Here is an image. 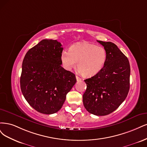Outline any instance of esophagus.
Wrapping results in <instances>:
<instances>
[{
  "label": "esophagus",
  "instance_id": "34e87169",
  "mask_svg": "<svg viewBox=\"0 0 147 147\" xmlns=\"http://www.w3.org/2000/svg\"><path fill=\"white\" fill-rule=\"evenodd\" d=\"M76 78L77 81H80V80H82V79H81V78H79V77H78V76H76Z\"/></svg>",
  "mask_w": 147,
  "mask_h": 147
}]
</instances>
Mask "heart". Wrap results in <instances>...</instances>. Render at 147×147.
Segmentation results:
<instances>
[{"mask_svg":"<svg viewBox=\"0 0 147 147\" xmlns=\"http://www.w3.org/2000/svg\"><path fill=\"white\" fill-rule=\"evenodd\" d=\"M107 60L106 50L102 46L88 42H79L71 46L69 51L60 54V61L67 70L77 65L84 77L91 78L98 74L105 67Z\"/></svg>","mask_w":147,"mask_h":147,"instance_id":"heart-1","label":"heart"}]
</instances>
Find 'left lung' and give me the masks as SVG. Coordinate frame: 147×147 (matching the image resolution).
<instances>
[{"label":"left lung","mask_w":147,"mask_h":147,"mask_svg":"<svg viewBox=\"0 0 147 147\" xmlns=\"http://www.w3.org/2000/svg\"><path fill=\"white\" fill-rule=\"evenodd\" d=\"M97 41L107 52V60L96 75L84 80L87 89L83 94L86 110L98 116L109 114L125 101L129 90V60L112 42Z\"/></svg>","instance_id":"obj_1"}]
</instances>
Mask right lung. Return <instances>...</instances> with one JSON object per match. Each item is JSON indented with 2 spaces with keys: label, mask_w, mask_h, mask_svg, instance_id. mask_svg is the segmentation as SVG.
<instances>
[{
  "label": "right lung",
  "mask_w": 147,
  "mask_h": 147,
  "mask_svg": "<svg viewBox=\"0 0 147 147\" xmlns=\"http://www.w3.org/2000/svg\"><path fill=\"white\" fill-rule=\"evenodd\" d=\"M62 51L60 42L42 40L27 51L22 61L23 96L35 110L44 114L58 112L76 82L75 74L61 66Z\"/></svg>",
  "instance_id": "1"
}]
</instances>
